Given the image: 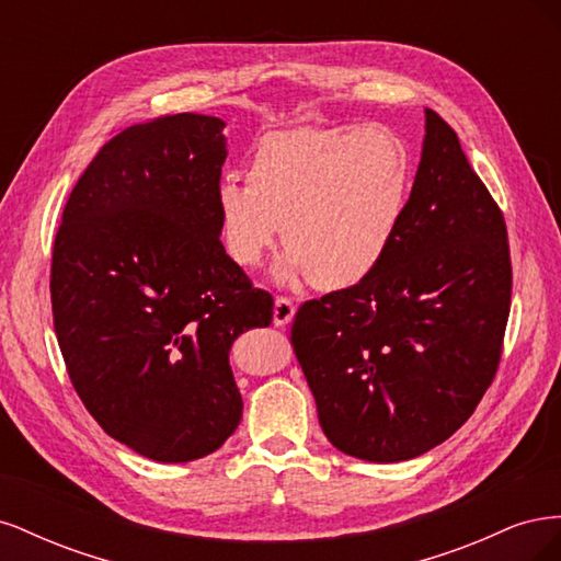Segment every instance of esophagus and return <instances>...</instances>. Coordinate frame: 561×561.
Instances as JSON below:
<instances>
[{
	"mask_svg": "<svg viewBox=\"0 0 561 561\" xmlns=\"http://www.w3.org/2000/svg\"><path fill=\"white\" fill-rule=\"evenodd\" d=\"M295 301L290 297H276V304H274V322L278 328H285L290 325L293 318H295Z\"/></svg>",
	"mask_w": 561,
	"mask_h": 561,
	"instance_id": "obj_1",
	"label": "esophagus"
}]
</instances>
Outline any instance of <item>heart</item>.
<instances>
[{
  "label": "heart",
  "mask_w": 561,
  "mask_h": 561,
  "mask_svg": "<svg viewBox=\"0 0 561 561\" xmlns=\"http://www.w3.org/2000/svg\"><path fill=\"white\" fill-rule=\"evenodd\" d=\"M410 194L412 157L393 130L290 128L254 145L245 184H217L215 213L233 264L260 266L280 225L278 276L344 290L379 268Z\"/></svg>",
  "instance_id": "1"
}]
</instances>
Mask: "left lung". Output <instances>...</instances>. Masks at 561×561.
Masks as SVG:
<instances>
[{
  "label": "left lung",
  "mask_w": 561,
  "mask_h": 561,
  "mask_svg": "<svg viewBox=\"0 0 561 561\" xmlns=\"http://www.w3.org/2000/svg\"><path fill=\"white\" fill-rule=\"evenodd\" d=\"M511 295L499 203L454 128L426 110L410 206L383 262L295 313L290 339L322 433L375 463L445 443L496 377Z\"/></svg>",
  "instance_id": "8db88e82"
}]
</instances>
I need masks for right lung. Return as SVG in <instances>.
<instances>
[{
	"mask_svg": "<svg viewBox=\"0 0 561 561\" xmlns=\"http://www.w3.org/2000/svg\"><path fill=\"white\" fill-rule=\"evenodd\" d=\"M225 122L159 116L100 147L65 203L50 307L67 375L107 435L151 461L208 456L239 428L233 339L274 318L219 241Z\"/></svg>",
	"mask_w": 561,
	"mask_h": 561,
	"instance_id": "1",
	"label": "right lung"
}]
</instances>
